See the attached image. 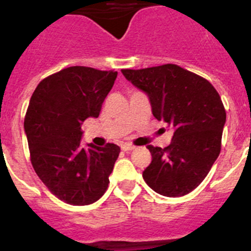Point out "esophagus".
Returning a JSON list of instances; mask_svg holds the SVG:
<instances>
[{
	"mask_svg": "<svg viewBox=\"0 0 251 251\" xmlns=\"http://www.w3.org/2000/svg\"><path fill=\"white\" fill-rule=\"evenodd\" d=\"M122 150H123L124 152H128V151H133V150H134V146L128 145V143H124V145H122Z\"/></svg>",
	"mask_w": 251,
	"mask_h": 251,
	"instance_id": "1",
	"label": "esophagus"
}]
</instances>
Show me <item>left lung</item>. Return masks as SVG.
<instances>
[{
  "mask_svg": "<svg viewBox=\"0 0 251 251\" xmlns=\"http://www.w3.org/2000/svg\"><path fill=\"white\" fill-rule=\"evenodd\" d=\"M122 73L147 94L154 118L174 129L168 147L147 146L152 162L143 178L163 196L190 194L220 154L226 122L220 95L206 79L175 64Z\"/></svg>",
  "mask_w": 251,
  "mask_h": 251,
  "instance_id": "obj_1",
  "label": "left lung"
}]
</instances>
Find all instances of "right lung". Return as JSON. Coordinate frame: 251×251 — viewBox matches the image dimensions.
<instances>
[{"label": "right lung", "mask_w": 251, "mask_h": 251, "mask_svg": "<svg viewBox=\"0 0 251 251\" xmlns=\"http://www.w3.org/2000/svg\"><path fill=\"white\" fill-rule=\"evenodd\" d=\"M117 72L70 66L40 81L24 128L31 163L44 185L70 205L95 202L104 195L121 148L114 143L81 146V123L98 118Z\"/></svg>", "instance_id": "right-lung-1"}]
</instances>
